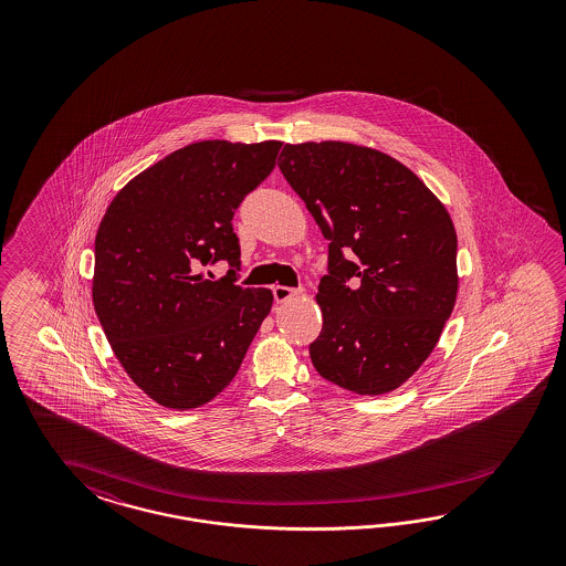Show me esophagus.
I'll return each mask as SVG.
<instances>
[{
  "instance_id": "esophagus-1",
  "label": "esophagus",
  "mask_w": 566,
  "mask_h": 566,
  "mask_svg": "<svg viewBox=\"0 0 566 566\" xmlns=\"http://www.w3.org/2000/svg\"><path fill=\"white\" fill-rule=\"evenodd\" d=\"M305 292L303 286H298V289H291V286H274V298L277 303H286V301H291L294 296H301Z\"/></svg>"
}]
</instances>
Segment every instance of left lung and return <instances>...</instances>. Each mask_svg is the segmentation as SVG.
<instances>
[{"instance_id":"left-lung-1","label":"left lung","mask_w":566,"mask_h":566,"mask_svg":"<svg viewBox=\"0 0 566 566\" xmlns=\"http://www.w3.org/2000/svg\"><path fill=\"white\" fill-rule=\"evenodd\" d=\"M327 242L317 374L386 395L419 369L457 301V232L444 206L390 155L348 143L286 145L277 159Z\"/></svg>"}]
</instances>
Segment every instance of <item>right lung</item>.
I'll use <instances>...</instances> for the list:
<instances>
[{
  "label": "right lung",
  "mask_w": 566,
  "mask_h": 566,
  "mask_svg": "<svg viewBox=\"0 0 566 566\" xmlns=\"http://www.w3.org/2000/svg\"><path fill=\"white\" fill-rule=\"evenodd\" d=\"M280 140H203L140 171L95 239L93 305L126 374L155 402L187 411L237 376L274 294L242 289V199L274 170ZM218 260L220 281L198 272ZM213 277V275H211Z\"/></svg>",
  "instance_id": "obj_1"
}]
</instances>
